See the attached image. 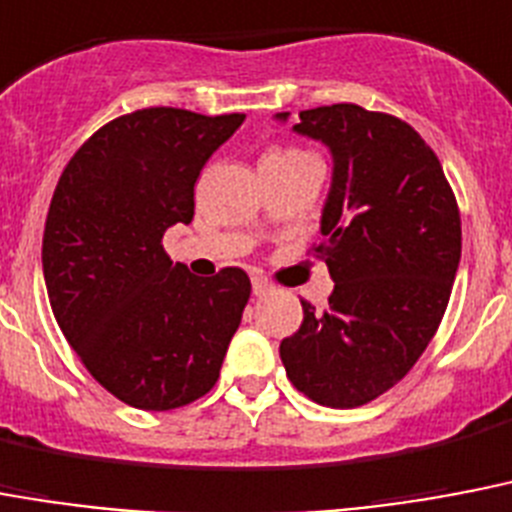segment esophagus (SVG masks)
I'll return each instance as SVG.
<instances>
[{
	"label": "esophagus",
	"mask_w": 512,
	"mask_h": 512,
	"mask_svg": "<svg viewBox=\"0 0 512 512\" xmlns=\"http://www.w3.org/2000/svg\"><path fill=\"white\" fill-rule=\"evenodd\" d=\"M251 288H253V296L261 298V296H267V293H272V282L264 280V277H253Z\"/></svg>",
	"instance_id": "34e87169"
}]
</instances>
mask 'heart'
Returning a JSON list of instances; mask_svg holds the SVG:
<instances>
[{
  "instance_id": "obj_1",
  "label": "heart",
  "mask_w": 512,
  "mask_h": 512,
  "mask_svg": "<svg viewBox=\"0 0 512 512\" xmlns=\"http://www.w3.org/2000/svg\"><path fill=\"white\" fill-rule=\"evenodd\" d=\"M298 155H306V153H301V150H296V147H285V150H272L267 158H298Z\"/></svg>"
}]
</instances>
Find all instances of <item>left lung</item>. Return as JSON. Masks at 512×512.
Here are the masks:
<instances>
[{
    "label": "left lung",
    "mask_w": 512,
    "mask_h": 512,
    "mask_svg": "<svg viewBox=\"0 0 512 512\" xmlns=\"http://www.w3.org/2000/svg\"><path fill=\"white\" fill-rule=\"evenodd\" d=\"M293 132L333 158L317 256L335 288L325 312L301 301L280 359L301 394L349 410L399 383L431 343L460 267V211L436 153L399 118L341 102L301 110Z\"/></svg>",
    "instance_id": "8db88e82"
}]
</instances>
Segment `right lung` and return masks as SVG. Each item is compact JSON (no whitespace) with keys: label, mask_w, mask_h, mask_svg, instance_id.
I'll list each match as a JSON object with an SVG mask.
<instances>
[{"label":"right lung","mask_w":512,"mask_h":512,"mask_svg":"<svg viewBox=\"0 0 512 512\" xmlns=\"http://www.w3.org/2000/svg\"><path fill=\"white\" fill-rule=\"evenodd\" d=\"M243 113L145 108L94 132L44 224L55 320L92 378L129 407L177 410L214 388L251 296L243 269L195 277L163 235L195 214V182Z\"/></svg>","instance_id":"obj_1"}]
</instances>
